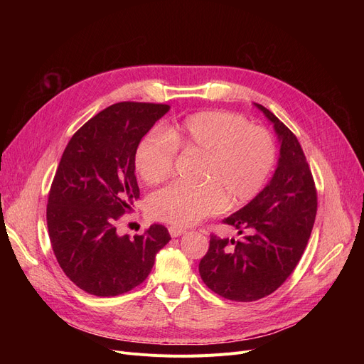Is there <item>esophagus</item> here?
Listing matches in <instances>:
<instances>
[{
	"label": "esophagus",
	"instance_id": "34e87169",
	"mask_svg": "<svg viewBox=\"0 0 364 364\" xmlns=\"http://www.w3.org/2000/svg\"><path fill=\"white\" fill-rule=\"evenodd\" d=\"M183 233H186V228H183V227H177V225H171V227H169V235H171V237H178V236H181Z\"/></svg>",
	"mask_w": 364,
	"mask_h": 364
}]
</instances>
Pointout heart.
Wrapping results in <instances>:
<instances>
[{
    "label": "heart",
    "mask_w": 364,
    "mask_h": 364,
    "mask_svg": "<svg viewBox=\"0 0 364 364\" xmlns=\"http://www.w3.org/2000/svg\"><path fill=\"white\" fill-rule=\"evenodd\" d=\"M177 150L199 155L198 184H171L149 198L150 215L174 225H192L225 205L239 206L255 198L269 180L276 146L269 131L250 125L237 113L199 112L144 136L134 153L139 176L159 184L174 172Z\"/></svg>",
    "instance_id": "b5f03b06"
}]
</instances>
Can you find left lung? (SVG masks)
Listing matches in <instances>:
<instances>
[{
	"label": "left lung",
	"mask_w": 364,
	"mask_h": 364,
	"mask_svg": "<svg viewBox=\"0 0 364 364\" xmlns=\"http://www.w3.org/2000/svg\"><path fill=\"white\" fill-rule=\"evenodd\" d=\"M254 105L276 131L277 168L250 203L224 220L242 237L211 235L209 250L199 262L208 288L237 302L270 295L291 276L309 243L317 213L314 180L298 139L269 109Z\"/></svg>",
	"instance_id": "8db88e82"
}]
</instances>
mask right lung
Returning a JSON list of instances; mask_svg holds the SVG:
<instances>
[{
  "instance_id": "obj_1",
  "label": "right lung",
  "mask_w": 364,
  "mask_h": 364,
  "mask_svg": "<svg viewBox=\"0 0 364 364\" xmlns=\"http://www.w3.org/2000/svg\"><path fill=\"white\" fill-rule=\"evenodd\" d=\"M168 110V105L114 103L76 131L63 151L48 193V236L65 274L91 295L136 288L171 240L161 224L134 237L117 232L140 198L136 147Z\"/></svg>"
}]
</instances>
